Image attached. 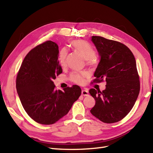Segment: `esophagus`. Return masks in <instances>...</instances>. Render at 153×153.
<instances>
[{
  "label": "esophagus",
  "instance_id": "esophagus-1",
  "mask_svg": "<svg viewBox=\"0 0 153 153\" xmlns=\"http://www.w3.org/2000/svg\"><path fill=\"white\" fill-rule=\"evenodd\" d=\"M81 94H82V95L84 96H88V91L87 89H83V90H82Z\"/></svg>",
  "mask_w": 153,
  "mask_h": 153
}]
</instances>
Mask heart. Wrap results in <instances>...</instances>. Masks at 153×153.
<instances>
[{"label":"heart","mask_w":153,"mask_h":153,"mask_svg":"<svg viewBox=\"0 0 153 153\" xmlns=\"http://www.w3.org/2000/svg\"><path fill=\"white\" fill-rule=\"evenodd\" d=\"M70 45H71L74 50L77 51L78 52H79L83 56V57L86 59V62H87V65H92L94 64L96 52L91 45L88 42L83 40H75L72 41ZM67 50L65 48H63L61 49L59 54V63L62 67L66 65V56H67ZM88 76V73L85 71L75 72L71 74L70 79L74 83L83 85L85 83L86 78H87Z\"/></svg>","instance_id":"obj_1"}]
</instances>
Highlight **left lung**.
Segmentation results:
<instances>
[{"label": "left lung", "instance_id": "obj_1", "mask_svg": "<svg viewBox=\"0 0 153 153\" xmlns=\"http://www.w3.org/2000/svg\"><path fill=\"white\" fill-rule=\"evenodd\" d=\"M92 41L100 56L93 83L104 79L106 88L90 89L96 104L91 114L107 123L117 122L131 111L138 96L140 85L134 55L127 46L100 36Z\"/></svg>", "mask_w": 153, "mask_h": 153}]
</instances>
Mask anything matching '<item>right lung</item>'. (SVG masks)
<instances>
[{
    "mask_svg": "<svg viewBox=\"0 0 153 153\" xmlns=\"http://www.w3.org/2000/svg\"><path fill=\"white\" fill-rule=\"evenodd\" d=\"M59 47L56 42L46 41L26 55L19 70L16 88L23 108L36 122L53 124L62 118L79 98L78 85L55 88L53 80L62 72L59 63Z\"/></svg>",
    "mask_w": 153,
    "mask_h": 153,
    "instance_id": "add662e5",
    "label": "right lung"
}]
</instances>
